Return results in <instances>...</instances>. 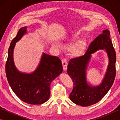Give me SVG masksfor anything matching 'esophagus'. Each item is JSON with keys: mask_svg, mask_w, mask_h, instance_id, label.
Returning a JSON list of instances; mask_svg holds the SVG:
<instances>
[{"mask_svg": "<svg viewBox=\"0 0 120 120\" xmlns=\"http://www.w3.org/2000/svg\"><path fill=\"white\" fill-rule=\"evenodd\" d=\"M62 65H63V70L64 71H66L67 69V66H68V61L67 60V59H63L62 60Z\"/></svg>", "mask_w": 120, "mask_h": 120, "instance_id": "esophagus-1", "label": "esophagus"}]
</instances>
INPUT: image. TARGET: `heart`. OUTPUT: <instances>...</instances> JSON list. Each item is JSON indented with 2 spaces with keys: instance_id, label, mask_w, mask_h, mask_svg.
<instances>
[{
  "instance_id": "heart-1",
  "label": "heart",
  "mask_w": 120,
  "mask_h": 120,
  "mask_svg": "<svg viewBox=\"0 0 120 120\" xmlns=\"http://www.w3.org/2000/svg\"><path fill=\"white\" fill-rule=\"evenodd\" d=\"M78 34H76V36L77 37ZM53 45L56 47H58L59 45L57 43L53 42ZM86 47V43L85 42H80L75 45L71 48V52L73 56L74 57H79L80 56L83 52H84Z\"/></svg>"
}]
</instances>
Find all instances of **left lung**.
Listing matches in <instances>:
<instances>
[{
    "label": "left lung",
    "mask_w": 120,
    "mask_h": 120,
    "mask_svg": "<svg viewBox=\"0 0 120 120\" xmlns=\"http://www.w3.org/2000/svg\"><path fill=\"white\" fill-rule=\"evenodd\" d=\"M110 32L103 33L92 42L85 54L70 60L67 73L73 81L74 87L70 98L74 103L81 106H89L102 99L112 86L116 74V54L110 38ZM99 49H105L108 55L109 64L102 83L98 86H89L86 80V69L91 53Z\"/></svg>",
    "instance_id": "obj_1"
}]
</instances>
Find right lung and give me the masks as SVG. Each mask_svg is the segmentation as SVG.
<instances>
[{"instance_id":"add662e5","label":"right lung","mask_w":120,"mask_h":120,"mask_svg":"<svg viewBox=\"0 0 120 120\" xmlns=\"http://www.w3.org/2000/svg\"><path fill=\"white\" fill-rule=\"evenodd\" d=\"M27 28H21L11 43L6 64V76L12 90L22 101L32 105L42 104L49 99L50 83L62 73V64L58 57L43 53L39 66L32 73L18 71L13 61V50L16 43L27 33Z\"/></svg>"}]
</instances>
